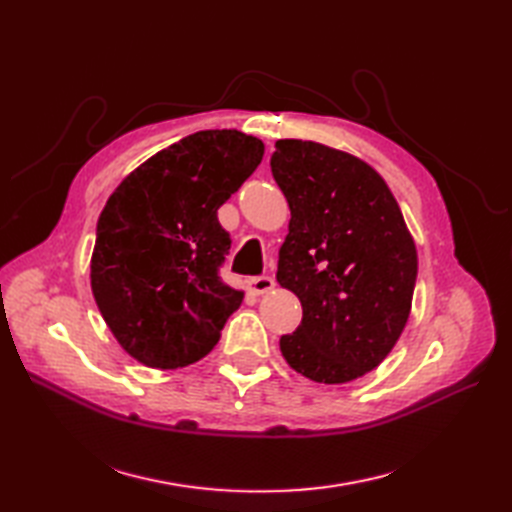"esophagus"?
Masks as SVG:
<instances>
[{"mask_svg":"<svg viewBox=\"0 0 512 512\" xmlns=\"http://www.w3.org/2000/svg\"><path fill=\"white\" fill-rule=\"evenodd\" d=\"M250 288H252V292H256V294H265V292H269V290H273L275 288V280L271 275H258V277H252L250 282Z\"/></svg>","mask_w":512,"mask_h":512,"instance_id":"esophagus-1","label":"esophagus"}]
</instances>
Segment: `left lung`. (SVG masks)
Returning <instances> with one entry per match:
<instances>
[{
	"label": "left lung",
	"instance_id": "1",
	"mask_svg": "<svg viewBox=\"0 0 512 512\" xmlns=\"http://www.w3.org/2000/svg\"><path fill=\"white\" fill-rule=\"evenodd\" d=\"M271 173L290 207L277 282L303 307L280 350L314 382L361 378L410 316L418 262L404 215L374 168L327 145L277 141Z\"/></svg>",
	"mask_w": 512,
	"mask_h": 512
}]
</instances>
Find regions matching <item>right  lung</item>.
Instances as JSON below:
<instances>
[{
    "mask_svg": "<svg viewBox=\"0 0 512 512\" xmlns=\"http://www.w3.org/2000/svg\"><path fill=\"white\" fill-rule=\"evenodd\" d=\"M237 130H203L119 183L98 218L91 290L130 356L153 369L196 363L218 344L243 292L222 282L230 235L218 209L262 160Z\"/></svg>",
    "mask_w": 512,
    "mask_h": 512,
    "instance_id": "add662e5",
    "label": "right lung"
}]
</instances>
